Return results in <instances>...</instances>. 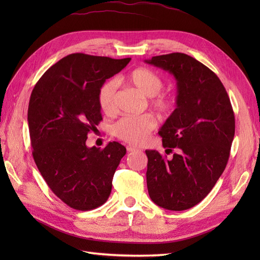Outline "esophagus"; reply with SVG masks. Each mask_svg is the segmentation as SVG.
<instances>
[{"label":"esophagus","instance_id":"esophagus-1","mask_svg":"<svg viewBox=\"0 0 260 260\" xmlns=\"http://www.w3.org/2000/svg\"><path fill=\"white\" fill-rule=\"evenodd\" d=\"M137 147H135V146H131V145H128L127 146V151L130 153V152H136L137 151Z\"/></svg>","mask_w":260,"mask_h":260}]
</instances>
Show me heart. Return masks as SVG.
Segmentation results:
<instances>
[{
  "label": "heart",
  "mask_w": 260,
  "mask_h": 260,
  "mask_svg": "<svg viewBox=\"0 0 260 260\" xmlns=\"http://www.w3.org/2000/svg\"><path fill=\"white\" fill-rule=\"evenodd\" d=\"M127 81L146 98H151V105L160 114L170 113L175 107V101L168 94L159 93L164 86L161 78L147 68H137L127 76ZM98 103L105 115L116 113V83L106 81L98 91ZM155 119L151 115L125 116L113 127L116 138L129 144L140 145L155 128Z\"/></svg>",
  "instance_id": "b5f03b06"
}]
</instances>
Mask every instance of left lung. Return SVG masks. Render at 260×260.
Listing matches in <instances>:
<instances>
[{"label":"left lung","instance_id":"1","mask_svg":"<svg viewBox=\"0 0 260 260\" xmlns=\"http://www.w3.org/2000/svg\"><path fill=\"white\" fill-rule=\"evenodd\" d=\"M174 75L177 108L158 131L166 153L145 151L151 200L165 209L185 210L206 198L226 166L235 132L232 105L222 82L183 53L145 60Z\"/></svg>","mask_w":260,"mask_h":260}]
</instances>
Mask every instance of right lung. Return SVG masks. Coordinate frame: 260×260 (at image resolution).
<instances>
[{
    "label": "right lung",
    "mask_w": 260,
    "mask_h": 260,
    "mask_svg": "<svg viewBox=\"0 0 260 260\" xmlns=\"http://www.w3.org/2000/svg\"><path fill=\"white\" fill-rule=\"evenodd\" d=\"M130 60L70 54L46 70L31 93L28 125L34 159L52 192L74 209L103 205L127 152L118 142L103 149L85 142L102 120L100 86Z\"/></svg>",
    "instance_id": "obj_1"
}]
</instances>
